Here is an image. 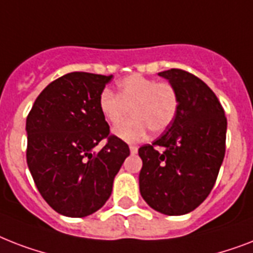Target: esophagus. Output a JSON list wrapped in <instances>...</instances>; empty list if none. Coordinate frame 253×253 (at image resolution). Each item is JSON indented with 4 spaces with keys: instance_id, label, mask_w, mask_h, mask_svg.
I'll list each match as a JSON object with an SVG mask.
<instances>
[{
    "instance_id": "esophagus-1",
    "label": "esophagus",
    "mask_w": 253,
    "mask_h": 253,
    "mask_svg": "<svg viewBox=\"0 0 253 253\" xmlns=\"http://www.w3.org/2000/svg\"><path fill=\"white\" fill-rule=\"evenodd\" d=\"M130 152L132 155L136 154V152H138V147H136V146H130Z\"/></svg>"
}]
</instances>
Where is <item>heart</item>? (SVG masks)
<instances>
[{
	"label": "heart",
	"instance_id": "b5f03b06",
	"mask_svg": "<svg viewBox=\"0 0 253 253\" xmlns=\"http://www.w3.org/2000/svg\"><path fill=\"white\" fill-rule=\"evenodd\" d=\"M101 114L110 125H118L114 134L125 142L135 143L146 138L148 130L160 134L176 117L178 107L177 91L169 83H158L140 75H132L118 83V93L103 90L98 97Z\"/></svg>",
	"mask_w": 253,
	"mask_h": 253
}]
</instances>
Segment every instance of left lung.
<instances>
[{
    "label": "left lung",
    "instance_id": "8db88e82",
    "mask_svg": "<svg viewBox=\"0 0 253 253\" xmlns=\"http://www.w3.org/2000/svg\"><path fill=\"white\" fill-rule=\"evenodd\" d=\"M159 76L174 86L178 107L166 132L139 148V189L156 211L184 215L198 208L215 184L226 152L227 119L214 91L198 77L174 68Z\"/></svg>",
    "mask_w": 253,
    "mask_h": 253
}]
</instances>
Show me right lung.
Returning a JSON list of instances; mask_svg holds the SVG:
<instances>
[{
    "label": "right lung",
    "mask_w": 253,
    "mask_h": 253,
    "mask_svg": "<svg viewBox=\"0 0 253 253\" xmlns=\"http://www.w3.org/2000/svg\"><path fill=\"white\" fill-rule=\"evenodd\" d=\"M111 79L67 73L43 89L26 119L27 166L42 197L61 215L83 218L102 208L130 155L98 107ZM103 138L107 144L94 151Z\"/></svg>",
    "instance_id": "add662e5"
}]
</instances>
